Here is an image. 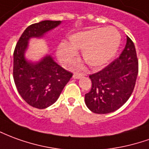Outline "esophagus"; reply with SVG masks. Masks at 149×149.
Instances as JSON below:
<instances>
[{"label":"esophagus","instance_id":"obj_1","mask_svg":"<svg viewBox=\"0 0 149 149\" xmlns=\"http://www.w3.org/2000/svg\"><path fill=\"white\" fill-rule=\"evenodd\" d=\"M83 76H84L83 74H78V73H75V74H73V76H72V77L74 78V79H81V77H83Z\"/></svg>","mask_w":149,"mask_h":149}]
</instances>
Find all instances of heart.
Returning a JSON list of instances; mask_svg holds the SVG:
<instances>
[{"mask_svg":"<svg viewBox=\"0 0 149 149\" xmlns=\"http://www.w3.org/2000/svg\"><path fill=\"white\" fill-rule=\"evenodd\" d=\"M120 35L114 28H94L68 36V44L60 43L56 51L62 64L70 63L81 50L83 60L91 68H100L114 56L120 44Z\"/></svg>","mask_w":149,"mask_h":149,"instance_id":"1","label":"heart"}]
</instances>
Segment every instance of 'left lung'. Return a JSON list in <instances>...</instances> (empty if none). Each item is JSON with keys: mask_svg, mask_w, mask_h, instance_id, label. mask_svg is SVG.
Returning a JSON list of instances; mask_svg holds the SVG:
<instances>
[{"mask_svg": "<svg viewBox=\"0 0 149 149\" xmlns=\"http://www.w3.org/2000/svg\"><path fill=\"white\" fill-rule=\"evenodd\" d=\"M138 75V60L132 39L127 37L124 50L117 60L89 76L92 88L85 96L86 107L96 114L117 111L129 99Z\"/></svg>", "mask_w": 149, "mask_h": 149, "instance_id": "1", "label": "left lung"}]
</instances>
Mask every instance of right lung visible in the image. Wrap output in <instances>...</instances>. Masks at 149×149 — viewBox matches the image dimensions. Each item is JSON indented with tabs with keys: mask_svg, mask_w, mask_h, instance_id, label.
Listing matches in <instances>:
<instances>
[{
	"mask_svg": "<svg viewBox=\"0 0 149 149\" xmlns=\"http://www.w3.org/2000/svg\"><path fill=\"white\" fill-rule=\"evenodd\" d=\"M61 21H42L29 26L22 33L13 52V80L17 89L31 107L45 109L59 98L72 74L45 54L38 60H29L26 52L31 38H42Z\"/></svg>",
	"mask_w": 149,
	"mask_h": 149,
	"instance_id": "right-lung-1",
	"label": "right lung"
}]
</instances>
